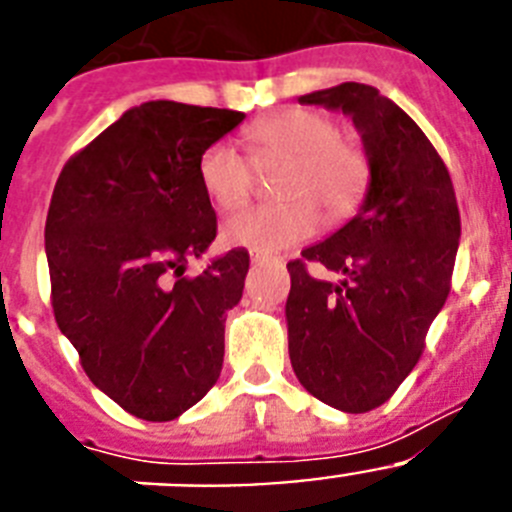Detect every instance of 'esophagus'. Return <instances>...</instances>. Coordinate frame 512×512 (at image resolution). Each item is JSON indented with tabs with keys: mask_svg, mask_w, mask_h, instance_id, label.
I'll return each mask as SVG.
<instances>
[{
	"mask_svg": "<svg viewBox=\"0 0 512 512\" xmlns=\"http://www.w3.org/2000/svg\"><path fill=\"white\" fill-rule=\"evenodd\" d=\"M266 259H269L266 253H259V251H253V253H251V261H253V264H261V261H266Z\"/></svg>",
	"mask_w": 512,
	"mask_h": 512,
	"instance_id": "esophagus-1",
	"label": "esophagus"
}]
</instances>
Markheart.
<instances>
[{
    "mask_svg": "<svg viewBox=\"0 0 512 512\" xmlns=\"http://www.w3.org/2000/svg\"><path fill=\"white\" fill-rule=\"evenodd\" d=\"M256 166L287 164L279 179L282 205L246 207L225 217L223 241L259 253L297 246L328 225L354 215L369 187V156L361 143L338 135L318 110L289 107L246 130ZM233 143L217 140L200 156V184L217 207L230 210L251 197L256 171Z\"/></svg>",
    "mask_w": 512,
    "mask_h": 512,
    "instance_id": "obj_1",
    "label": "heart"
}]
</instances>
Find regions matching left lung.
Returning <instances> with one entry per match:
<instances>
[{
  "mask_svg": "<svg viewBox=\"0 0 512 512\" xmlns=\"http://www.w3.org/2000/svg\"><path fill=\"white\" fill-rule=\"evenodd\" d=\"M300 102L354 120L369 156V187L343 228L287 264L289 359L312 397L366 413L413 372L449 297L459 207L431 140L379 89L346 81ZM307 263L336 270L342 282L315 280Z\"/></svg>",
  "mask_w": 512,
  "mask_h": 512,
  "instance_id": "left-lung-1",
  "label": "left lung"
}]
</instances>
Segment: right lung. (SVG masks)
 <instances>
[{
  "mask_svg": "<svg viewBox=\"0 0 512 512\" xmlns=\"http://www.w3.org/2000/svg\"><path fill=\"white\" fill-rule=\"evenodd\" d=\"M243 112L130 107L69 158L45 220L53 315L94 387L143 420H174L220 377L225 312L241 302L248 251L184 277L217 233L200 156Z\"/></svg>",
  "mask_w": 512,
  "mask_h": 512,
  "instance_id": "1",
  "label": "right lung"
}]
</instances>
